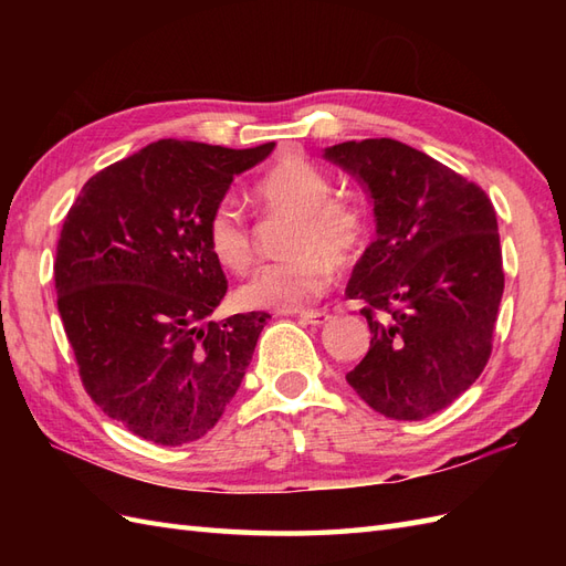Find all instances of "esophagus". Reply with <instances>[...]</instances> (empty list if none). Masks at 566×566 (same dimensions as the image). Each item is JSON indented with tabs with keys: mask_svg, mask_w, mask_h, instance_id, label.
<instances>
[{
	"mask_svg": "<svg viewBox=\"0 0 566 566\" xmlns=\"http://www.w3.org/2000/svg\"><path fill=\"white\" fill-rule=\"evenodd\" d=\"M296 316L306 321V323H311V326H323V323L331 318L328 311H298Z\"/></svg>",
	"mask_w": 566,
	"mask_h": 566,
	"instance_id": "esophagus-1",
	"label": "esophagus"
}]
</instances>
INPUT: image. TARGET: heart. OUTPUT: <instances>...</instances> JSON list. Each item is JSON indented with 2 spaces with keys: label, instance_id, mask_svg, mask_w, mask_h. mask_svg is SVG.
Wrapping results in <instances>:
<instances>
[{
  "label": "heart",
  "instance_id": "heart-1",
  "mask_svg": "<svg viewBox=\"0 0 566 566\" xmlns=\"http://www.w3.org/2000/svg\"><path fill=\"white\" fill-rule=\"evenodd\" d=\"M333 179L306 158H290L270 170L255 187L262 211L272 219H292L284 238L290 258L262 264L240 284V304L250 308H296L321 296L333 282L334 264H353L367 243L365 209L333 197ZM207 245L226 270L243 272L255 243L252 228L231 199L209 211Z\"/></svg>",
  "mask_w": 566,
  "mask_h": 566
}]
</instances>
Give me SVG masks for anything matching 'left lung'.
Here are the masks:
<instances>
[{
	"instance_id": "left-lung-1",
	"label": "left lung",
	"mask_w": 566,
	"mask_h": 566,
	"mask_svg": "<svg viewBox=\"0 0 566 566\" xmlns=\"http://www.w3.org/2000/svg\"><path fill=\"white\" fill-rule=\"evenodd\" d=\"M326 160L357 177L377 219L345 290L365 302L371 340L345 379L381 416L428 418L489 363L503 296L496 211L482 187L399 140L338 143Z\"/></svg>"
}]
</instances>
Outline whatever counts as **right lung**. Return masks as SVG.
Wrapping results in <instances>:
<instances>
[{
    "instance_id": "obj_1",
    "label": "right lung",
    "mask_w": 566,
    "mask_h": 566,
    "mask_svg": "<svg viewBox=\"0 0 566 566\" xmlns=\"http://www.w3.org/2000/svg\"><path fill=\"white\" fill-rule=\"evenodd\" d=\"M272 148L150 143L94 175L65 216L53 270L82 384L143 440L207 436L245 377L270 314L209 321L228 282L203 226Z\"/></svg>"
}]
</instances>
